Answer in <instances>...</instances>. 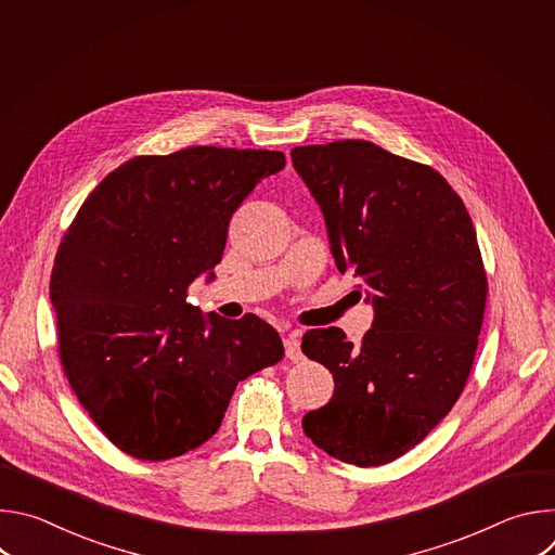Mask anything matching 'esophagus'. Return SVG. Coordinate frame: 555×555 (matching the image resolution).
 <instances>
[{"mask_svg":"<svg viewBox=\"0 0 555 555\" xmlns=\"http://www.w3.org/2000/svg\"><path fill=\"white\" fill-rule=\"evenodd\" d=\"M285 345V356L292 360V362H298L302 360V353H300V343H298V332H289L283 340Z\"/></svg>","mask_w":555,"mask_h":555,"instance_id":"esophagus-1","label":"esophagus"}]
</instances>
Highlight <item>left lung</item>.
Instances as JSON below:
<instances>
[{"mask_svg": "<svg viewBox=\"0 0 555 555\" xmlns=\"http://www.w3.org/2000/svg\"><path fill=\"white\" fill-rule=\"evenodd\" d=\"M292 165L323 210L336 268L360 276L373 305L360 347L340 327L302 336L336 384L302 430L334 459L382 465L417 446L465 386L488 296L477 232L443 176L373 142L294 146Z\"/></svg>", "mask_w": 555, "mask_h": 555, "instance_id": "8db88e82", "label": "left lung"}]
</instances>
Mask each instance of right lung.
<instances>
[{
	"label": "right lung",
	"instance_id": "obj_1",
	"mask_svg": "<svg viewBox=\"0 0 555 555\" xmlns=\"http://www.w3.org/2000/svg\"><path fill=\"white\" fill-rule=\"evenodd\" d=\"M281 151L191 146L138 155L86 199L59 246V356L103 435L142 461L180 456L221 426L232 392L283 358L255 313H202L189 285L221 261L228 223Z\"/></svg>",
	"mask_w": 555,
	"mask_h": 555
}]
</instances>
